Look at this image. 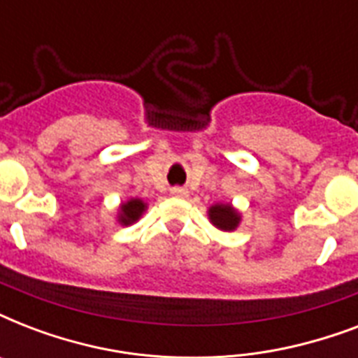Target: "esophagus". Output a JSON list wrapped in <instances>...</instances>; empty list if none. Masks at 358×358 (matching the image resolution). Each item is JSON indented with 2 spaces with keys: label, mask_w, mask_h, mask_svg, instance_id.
Wrapping results in <instances>:
<instances>
[{
  "label": "esophagus",
  "mask_w": 358,
  "mask_h": 358,
  "mask_svg": "<svg viewBox=\"0 0 358 358\" xmlns=\"http://www.w3.org/2000/svg\"><path fill=\"white\" fill-rule=\"evenodd\" d=\"M171 193H173L174 196H187V189H184V187H173Z\"/></svg>",
  "instance_id": "34e87169"
}]
</instances>
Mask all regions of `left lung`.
I'll use <instances>...</instances> for the list:
<instances>
[{
  "instance_id": "left-lung-1",
  "label": "left lung",
  "mask_w": 358,
  "mask_h": 358,
  "mask_svg": "<svg viewBox=\"0 0 358 358\" xmlns=\"http://www.w3.org/2000/svg\"><path fill=\"white\" fill-rule=\"evenodd\" d=\"M208 219L215 229L223 230V232H234L241 223V213L230 202H227V204L217 202V204L208 208Z\"/></svg>"
}]
</instances>
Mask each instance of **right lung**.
<instances>
[{
  "instance_id": "obj_1",
  "label": "right lung",
  "mask_w": 358,
  "mask_h": 358,
  "mask_svg": "<svg viewBox=\"0 0 358 358\" xmlns=\"http://www.w3.org/2000/svg\"><path fill=\"white\" fill-rule=\"evenodd\" d=\"M146 204L143 199H129V201L122 202L119 206V213H117V221L122 227H129V224L137 223L141 219V215L146 212Z\"/></svg>"
}]
</instances>
